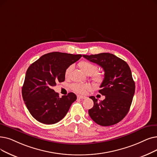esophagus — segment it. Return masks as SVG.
Returning a JSON list of instances; mask_svg holds the SVG:
<instances>
[{"instance_id": "obj_1", "label": "esophagus", "mask_w": 157, "mask_h": 157, "mask_svg": "<svg viewBox=\"0 0 157 157\" xmlns=\"http://www.w3.org/2000/svg\"><path fill=\"white\" fill-rule=\"evenodd\" d=\"M77 98L78 99H86V97L83 96V95H77Z\"/></svg>"}]
</instances>
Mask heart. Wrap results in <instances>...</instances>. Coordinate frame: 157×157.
<instances>
[{
  "label": "heart",
  "mask_w": 157,
  "mask_h": 157,
  "mask_svg": "<svg viewBox=\"0 0 157 157\" xmlns=\"http://www.w3.org/2000/svg\"><path fill=\"white\" fill-rule=\"evenodd\" d=\"M79 67L84 73L87 75L92 74L91 79L94 85L95 86H99L104 80V75L103 73L99 72H95L98 70V67L94 64L87 62V61H82L79 63ZM73 69V66L70 65L67 68L65 72V78H68ZM72 89L79 94H85L86 91L90 89L91 86L88 85L78 84L74 83L71 86Z\"/></svg>",
  "instance_id": "b5f03b06"
}]
</instances>
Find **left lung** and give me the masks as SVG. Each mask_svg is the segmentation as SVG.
<instances>
[{
	"mask_svg": "<svg viewBox=\"0 0 157 157\" xmlns=\"http://www.w3.org/2000/svg\"><path fill=\"white\" fill-rule=\"evenodd\" d=\"M83 56L101 66L105 71L99 92L105 95V99L98 102L94 96L90 97L94 101V106L88 110L90 117L101 126L118 123L128 113L135 94V85L130 68L124 60L110 53Z\"/></svg>",
	"mask_w": 157,
	"mask_h": 157,
	"instance_id": "8db88e82",
	"label": "left lung"
}]
</instances>
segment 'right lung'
<instances>
[{
    "instance_id": "obj_1",
    "label": "right lung",
    "mask_w": 157,
    "mask_h": 157,
    "mask_svg": "<svg viewBox=\"0 0 157 157\" xmlns=\"http://www.w3.org/2000/svg\"><path fill=\"white\" fill-rule=\"evenodd\" d=\"M81 54L52 52L41 56L27 70L22 94L32 116L45 124L62 120L77 97L73 92L59 97L52 89L58 81H65L68 67L81 58Z\"/></svg>"
}]
</instances>
